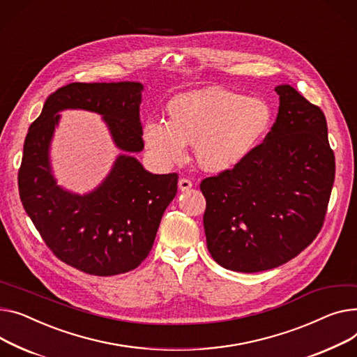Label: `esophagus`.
I'll use <instances>...</instances> for the list:
<instances>
[{
	"label": "esophagus",
	"instance_id": "34e87169",
	"mask_svg": "<svg viewBox=\"0 0 357 357\" xmlns=\"http://www.w3.org/2000/svg\"><path fill=\"white\" fill-rule=\"evenodd\" d=\"M178 186H179V189H181L182 192H185V191H189V189L192 188V182L189 181V179H186V178H181L179 182H178Z\"/></svg>",
	"mask_w": 357,
	"mask_h": 357
}]
</instances>
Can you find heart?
Returning <instances> with one entry per match:
<instances>
[{
  "label": "heart",
  "instance_id": "obj_1",
  "mask_svg": "<svg viewBox=\"0 0 357 357\" xmlns=\"http://www.w3.org/2000/svg\"><path fill=\"white\" fill-rule=\"evenodd\" d=\"M171 119L149 117L145 144L162 165L185 159L186 144H195L204 169L225 171L244 160L273 123L270 105L220 87L189 91L168 106Z\"/></svg>",
  "mask_w": 357,
  "mask_h": 357
}]
</instances>
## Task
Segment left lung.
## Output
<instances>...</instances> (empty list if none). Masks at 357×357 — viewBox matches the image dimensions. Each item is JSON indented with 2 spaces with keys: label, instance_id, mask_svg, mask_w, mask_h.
I'll return each mask as SVG.
<instances>
[{
  "label": "left lung",
  "instance_id": "1",
  "mask_svg": "<svg viewBox=\"0 0 357 357\" xmlns=\"http://www.w3.org/2000/svg\"><path fill=\"white\" fill-rule=\"evenodd\" d=\"M261 145L232 169L205 178L204 228L217 263L232 271L275 268L320 232L335 182V153L321 109L290 84Z\"/></svg>",
  "mask_w": 357,
  "mask_h": 357
}]
</instances>
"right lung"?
I'll return each instance as SVG.
<instances>
[{"instance_id": "1", "label": "right lung", "mask_w": 357, "mask_h": 357, "mask_svg": "<svg viewBox=\"0 0 357 357\" xmlns=\"http://www.w3.org/2000/svg\"><path fill=\"white\" fill-rule=\"evenodd\" d=\"M144 84L70 83L47 98L24 142L18 191L45 245L63 263L91 275L135 270L152 250L163 212L178 191V174L155 175L130 156L144 149L139 106ZM82 108L104 116L119 155L91 193L59 187L50 166L58 112Z\"/></svg>"}]
</instances>
